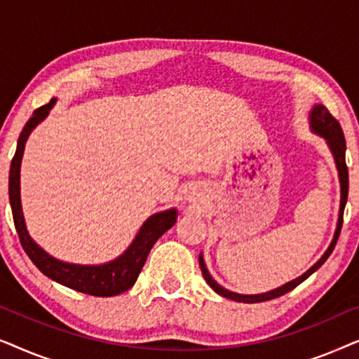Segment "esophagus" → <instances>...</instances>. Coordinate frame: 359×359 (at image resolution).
Instances as JSON below:
<instances>
[{"label": "esophagus", "instance_id": "1", "mask_svg": "<svg viewBox=\"0 0 359 359\" xmlns=\"http://www.w3.org/2000/svg\"><path fill=\"white\" fill-rule=\"evenodd\" d=\"M186 201H188L189 204H193V205H196V204H199V201H201V194H199V191L198 189H191L188 194H186Z\"/></svg>", "mask_w": 359, "mask_h": 359}]
</instances>
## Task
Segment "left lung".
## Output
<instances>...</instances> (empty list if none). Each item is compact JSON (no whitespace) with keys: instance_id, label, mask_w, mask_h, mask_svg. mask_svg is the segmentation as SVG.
<instances>
[{"instance_id":"obj_1","label":"left lung","mask_w":359,"mask_h":359,"mask_svg":"<svg viewBox=\"0 0 359 359\" xmlns=\"http://www.w3.org/2000/svg\"><path fill=\"white\" fill-rule=\"evenodd\" d=\"M309 126H311V130L313 132V134L322 137V139L327 142L333 160H335V166L338 170V180H340V209H338L337 229H335V233H333L330 245H328V248L325 250V253L322 255L320 259H318L317 263H313L306 273L301 274V276L292 279V281H287L286 284H283V286H279L276 289H271V291L259 292V294H238V292L229 291V289H225L224 286H220V284L215 281L212 276H210L209 269L205 268L203 253H201L199 255L201 271H203L205 283H208L209 286L219 294V296L232 299V301H235V302H243V304L264 302V301H269V299L283 296V294H286L289 291H292L294 287H297L302 281H306V279L311 276L312 273H316L317 269L327 262V258L330 257L333 248H335L337 240H338V237H340V230H341V224H343V210H345L346 199H348V168H346V161H345L346 142H345V137H343V130H341L340 124H338V121L330 114V112H328V109L323 104L312 106L311 112H309Z\"/></svg>"}]
</instances>
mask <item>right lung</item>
<instances>
[{
	"instance_id": "1",
	"label": "right lung",
	"mask_w": 359,
	"mask_h": 359,
	"mask_svg": "<svg viewBox=\"0 0 359 359\" xmlns=\"http://www.w3.org/2000/svg\"><path fill=\"white\" fill-rule=\"evenodd\" d=\"M57 97H52L50 102L46 106L39 107L34 111L31 119L24 126L18 139V147L14 158L11 161V170H9V203H11L13 219L16 225L19 240L24 252L31 258V262L50 278L62 286L75 289L78 292L90 294V296L97 297H111L117 294L129 291L134 286L137 278L144 268L149 257L151 247L156 240L163 235L166 230L171 229L178 217V210L175 208L161 210L150 215L149 219L142 224V227L137 232L135 238L127 247V250L119 257L111 259V262L102 264H76L62 262L47 253L41 245L36 243L31 235L27 232L26 220L22 214L21 204V161L26 149V142L31 135V132L41 124V122L48 116V112L55 106Z\"/></svg>"
}]
</instances>
